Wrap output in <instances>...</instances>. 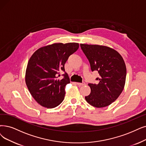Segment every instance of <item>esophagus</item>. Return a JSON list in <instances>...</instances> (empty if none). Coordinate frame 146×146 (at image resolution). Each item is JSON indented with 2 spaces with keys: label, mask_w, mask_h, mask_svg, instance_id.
Wrapping results in <instances>:
<instances>
[{
  "label": "esophagus",
  "mask_w": 146,
  "mask_h": 146,
  "mask_svg": "<svg viewBox=\"0 0 146 146\" xmlns=\"http://www.w3.org/2000/svg\"><path fill=\"white\" fill-rule=\"evenodd\" d=\"M76 84L79 86H84L86 84V83L84 82H83V83H76Z\"/></svg>",
  "instance_id": "1"
}]
</instances>
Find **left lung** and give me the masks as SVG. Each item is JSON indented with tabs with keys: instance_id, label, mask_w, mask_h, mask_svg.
Here are the masks:
<instances>
[{
	"instance_id": "1",
	"label": "left lung",
	"mask_w": 146,
	"mask_h": 146,
	"mask_svg": "<svg viewBox=\"0 0 146 146\" xmlns=\"http://www.w3.org/2000/svg\"><path fill=\"white\" fill-rule=\"evenodd\" d=\"M80 46L89 60L92 71H98V84L89 83L90 95L86 101L96 108L107 107L114 102L124 88L126 68L125 62L117 51L106 46L81 44Z\"/></svg>"
}]
</instances>
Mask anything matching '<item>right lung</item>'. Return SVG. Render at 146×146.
<instances>
[{
  "mask_svg": "<svg viewBox=\"0 0 146 146\" xmlns=\"http://www.w3.org/2000/svg\"><path fill=\"white\" fill-rule=\"evenodd\" d=\"M78 47V43H56L39 48L30 58L26 71V83L33 98L41 106L54 108L63 101L65 86L70 83L64 66ZM62 70L65 72L64 78L57 80Z\"/></svg>",
  "mask_w": 146,
  "mask_h": 146,
  "instance_id": "obj_1",
  "label": "right lung"
}]
</instances>
